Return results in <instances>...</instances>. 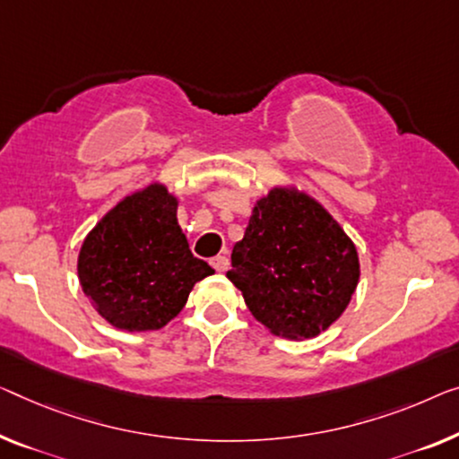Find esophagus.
I'll return each instance as SVG.
<instances>
[{
	"instance_id": "obj_1",
	"label": "esophagus",
	"mask_w": 459,
	"mask_h": 459,
	"mask_svg": "<svg viewBox=\"0 0 459 459\" xmlns=\"http://www.w3.org/2000/svg\"><path fill=\"white\" fill-rule=\"evenodd\" d=\"M212 268H214L216 272H227L229 270V257L227 255H216L212 257Z\"/></svg>"
}]
</instances>
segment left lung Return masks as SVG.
Wrapping results in <instances>:
<instances>
[{"instance_id":"left-lung-1","label":"left lung","mask_w":459,"mask_h":459,"mask_svg":"<svg viewBox=\"0 0 459 459\" xmlns=\"http://www.w3.org/2000/svg\"><path fill=\"white\" fill-rule=\"evenodd\" d=\"M227 278L273 336L325 332L351 305L360 278L357 245L316 197L273 186L253 204Z\"/></svg>"}]
</instances>
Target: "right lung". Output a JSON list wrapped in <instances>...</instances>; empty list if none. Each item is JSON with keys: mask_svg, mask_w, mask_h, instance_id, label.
Wrapping results in <instances>:
<instances>
[{"mask_svg": "<svg viewBox=\"0 0 459 459\" xmlns=\"http://www.w3.org/2000/svg\"><path fill=\"white\" fill-rule=\"evenodd\" d=\"M179 197L152 181L119 200L78 253V280L99 316L123 332L160 330L214 270L194 257L177 221Z\"/></svg>", "mask_w": 459, "mask_h": 459, "instance_id": "add662e5", "label": "right lung"}]
</instances>
